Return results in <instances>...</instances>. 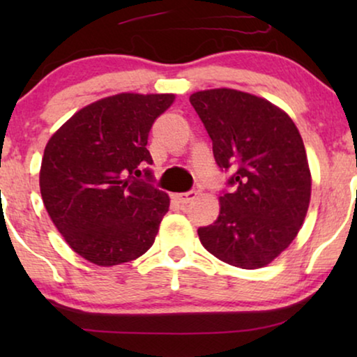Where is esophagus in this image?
Masks as SVG:
<instances>
[{
  "instance_id": "esophagus-1",
  "label": "esophagus",
  "mask_w": 357,
  "mask_h": 357,
  "mask_svg": "<svg viewBox=\"0 0 357 357\" xmlns=\"http://www.w3.org/2000/svg\"><path fill=\"white\" fill-rule=\"evenodd\" d=\"M195 197H197V192H187V193H177L175 195V199H177L180 204H187L192 202Z\"/></svg>"
}]
</instances>
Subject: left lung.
<instances>
[{
    "label": "left lung",
    "instance_id": "8db88e82",
    "mask_svg": "<svg viewBox=\"0 0 357 357\" xmlns=\"http://www.w3.org/2000/svg\"><path fill=\"white\" fill-rule=\"evenodd\" d=\"M190 102L202 119L221 169H234L232 193L219 216L199 227L203 247L224 263L257 270L280 257L299 234L310 203L304 141L284 110L263 97L219 87Z\"/></svg>",
    "mask_w": 357,
    "mask_h": 357
}]
</instances>
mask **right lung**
I'll return each mask as SVG.
<instances>
[{"label": "right lung", "instance_id": "add662e5", "mask_svg": "<svg viewBox=\"0 0 357 357\" xmlns=\"http://www.w3.org/2000/svg\"><path fill=\"white\" fill-rule=\"evenodd\" d=\"M175 94L121 92L66 120L43 151L40 193L48 216L84 260L114 266L151 248L170 198L141 175L154 120ZM146 175H151L146 170Z\"/></svg>", "mask_w": 357, "mask_h": 357}]
</instances>
